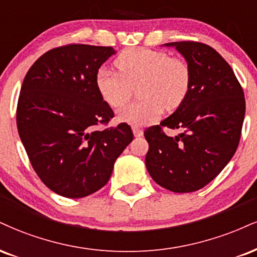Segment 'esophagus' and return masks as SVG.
I'll list each match as a JSON object with an SVG mask.
<instances>
[{
    "label": "esophagus",
    "mask_w": 257,
    "mask_h": 257,
    "mask_svg": "<svg viewBox=\"0 0 257 257\" xmlns=\"http://www.w3.org/2000/svg\"><path fill=\"white\" fill-rule=\"evenodd\" d=\"M133 133H134L135 138H141L142 135H144V131L140 128H137V126H134V128H133Z\"/></svg>",
    "instance_id": "34e87169"
}]
</instances>
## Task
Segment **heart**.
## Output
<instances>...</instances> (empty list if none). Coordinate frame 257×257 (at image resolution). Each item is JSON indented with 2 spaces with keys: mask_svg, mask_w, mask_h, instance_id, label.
Masks as SVG:
<instances>
[{
  "mask_svg": "<svg viewBox=\"0 0 257 257\" xmlns=\"http://www.w3.org/2000/svg\"><path fill=\"white\" fill-rule=\"evenodd\" d=\"M118 72L100 68L95 76L99 94L110 106L126 101L132 87L140 83V100L117 110L120 122L140 126L158 119L164 107L177 109L187 98L191 87L189 64L181 58H171L166 52L146 48L125 49L116 58Z\"/></svg>",
  "mask_w": 257,
  "mask_h": 257,
  "instance_id": "b5f03b06",
  "label": "heart"
}]
</instances>
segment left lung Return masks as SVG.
Listing matches in <instances>:
<instances>
[{
	"instance_id": "obj_1",
	"label": "left lung",
	"mask_w": 257,
	"mask_h": 257,
	"mask_svg": "<svg viewBox=\"0 0 257 257\" xmlns=\"http://www.w3.org/2000/svg\"><path fill=\"white\" fill-rule=\"evenodd\" d=\"M189 64L191 87L168 118L144 133L146 168L154 181L175 193L196 191L213 181L236 152L245 115L243 89L220 54L202 43L176 42ZM163 126L181 133L168 137Z\"/></svg>"
}]
</instances>
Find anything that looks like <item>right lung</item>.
<instances>
[{"mask_svg":"<svg viewBox=\"0 0 257 257\" xmlns=\"http://www.w3.org/2000/svg\"><path fill=\"white\" fill-rule=\"evenodd\" d=\"M112 46L72 44L52 49L25 76L17 124L33 169L49 189L80 199L103 188L116 159L133 140L132 128L95 131L113 111L95 86Z\"/></svg>","mask_w":257,"mask_h":257,"instance_id":"obj_1","label":"right lung"}]
</instances>
